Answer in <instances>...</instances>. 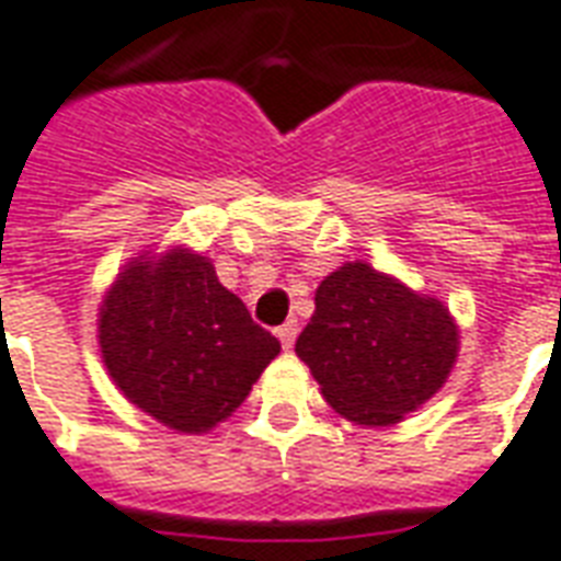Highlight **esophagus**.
<instances>
[{
    "mask_svg": "<svg viewBox=\"0 0 561 561\" xmlns=\"http://www.w3.org/2000/svg\"><path fill=\"white\" fill-rule=\"evenodd\" d=\"M296 334H298V329H296V322H293V320L284 322V325L277 329V337H280V343H284V350H289V346L296 343Z\"/></svg>",
    "mask_w": 561,
    "mask_h": 561,
    "instance_id": "obj_1",
    "label": "esophagus"
}]
</instances>
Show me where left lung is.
<instances>
[{"instance_id":"left-lung-1","label":"left lung","mask_w":561,"mask_h":561,"mask_svg":"<svg viewBox=\"0 0 561 561\" xmlns=\"http://www.w3.org/2000/svg\"><path fill=\"white\" fill-rule=\"evenodd\" d=\"M296 353L334 410L376 427L443 388L457 358V325L436 298L415 296L367 263H346L317 289Z\"/></svg>"}]
</instances>
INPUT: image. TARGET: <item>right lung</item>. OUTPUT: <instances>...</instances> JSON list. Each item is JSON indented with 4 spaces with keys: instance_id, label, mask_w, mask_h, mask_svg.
<instances>
[{
    "instance_id": "right-lung-1",
    "label": "right lung",
    "mask_w": 561,
    "mask_h": 561,
    "mask_svg": "<svg viewBox=\"0 0 561 561\" xmlns=\"http://www.w3.org/2000/svg\"><path fill=\"white\" fill-rule=\"evenodd\" d=\"M101 353L130 403L182 433L224 421L280 353L206 256L170 251L122 272L101 308Z\"/></svg>"
}]
</instances>
